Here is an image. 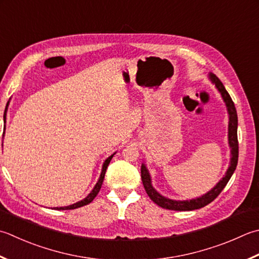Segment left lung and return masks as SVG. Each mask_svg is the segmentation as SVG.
Returning a JSON list of instances; mask_svg holds the SVG:
<instances>
[{
  "label": "left lung",
  "mask_w": 259,
  "mask_h": 259,
  "mask_svg": "<svg viewBox=\"0 0 259 259\" xmlns=\"http://www.w3.org/2000/svg\"><path fill=\"white\" fill-rule=\"evenodd\" d=\"M209 78L212 83L215 85V88L219 91L222 99H224L225 103L227 105L228 114H229V126H228V140H229V146L231 148V158H230V165L228 167V170L226 175L222 177V180L219 181L213 189L207 192L204 195L200 197H196V199L192 200H185V201H176V200H170L167 199V197L160 195L158 192H157L153 185H151V179L148 169L145 164L141 165V181H143V184L147 194L151 199V201L155 202L157 205L163 207V209H168V210H175V211H192L196 209H201L209 203H211L215 197L221 193V191L225 189L228 182H229L230 177L234 174V171L237 167L238 163V137H237V126H238V116H237V111L234 101L231 100L229 93L227 92L225 89L224 84H222L221 80L217 77L214 74H210Z\"/></svg>",
  "instance_id": "left-lung-1"
}]
</instances>
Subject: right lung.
<instances>
[{"mask_svg":"<svg viewBox=\"0 0 259 259\" xmlns=\"http://www.w3.org/2000/svg\"><path fill=\"white\" fill-rule=\"evenodd\" d=\"M8 106V105H7ZM4 123H5V119H7V109H5V112H4ZM5 129V128H4ZM115 154V153H114ZM113 154V155H114ZM113 155H111L110 157H108V158L105 159V161L103 163V166H102V171H101V175H100V179H99V181H98V183L95 184V186H94V189L91 191V193L85 197L84 200H82V201H78V202H76V203H74V204H70V205H67V206H59V207H54L55 210H73V209H77V207H80V206H84V205H86V204H89V203H91V202H92L93 200H94V197L98 195V193L100 192V190H101V186H102V183H103V180H104V175H105V171H106V168H108V166H109V164H110V161H111V159H112V157H113Z\"/></svg>","mask_w":259,"mask_h":259,"instance_id":"1","label":"right lung"}]
</instances>
